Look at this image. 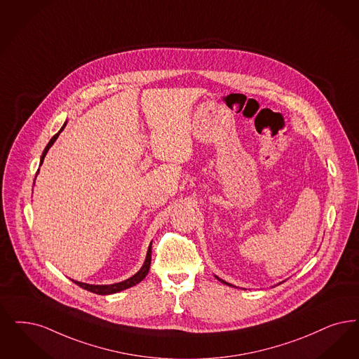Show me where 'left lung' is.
I'll return each instance as SVG.
<instances>
[{
    "mask_svg": "<svg viewBox=\"0 0 359 359\" xmlns=\"http://www.w3.org/2000/svg\"><path fill=\"white\" fill-rule=\"evenodd\" d=\"M217 279H219V278H217ZM219 280H220L222 283H226V282H224V280H222V279H219ZM226 285H229V283H226ZM229 286H231V285H229Z\"/></svg>",
    "mask_w": 359,
    "mask_h": 359,
    "instance_id": "left-lung-1",
    "label": "left lung"
}]
</instances>
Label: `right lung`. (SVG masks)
I'll use <instances>...</instances> for the list:
<instances>
[{
  "label": "right lung",
  "mask_w": 359,
  "mask_h": 359,
  "mask_svg": "<svg viewBox=\"0 0 359 359\" xmlns=\"http://www.w3.org/2000/svg\"><path fill=\"white\" fill-rule=\"evenodd\" d=\"M65 126H67V123L62 126V128L58 130L57 133H56V135H55V136L50 139V142L48 143V145L45 147L40 164H43V158H45V155H46L48 149L52 147V144L56 142V139H57L58 135H60V132L64 129ZM151 244H149V247H148V252H147V258H145V262H144L143 267L140 269V271H139V273H135L132 278H129V279H127V280H124V282H120V283H115V285H107V286H99V285H86V283H81V282H74V283H76L77 286L83 287V288H86V290H88V291H90V292H95V294H99V295H108V294H115V292L123 291V290L129 288V287L136 286L137 283H140V282L143 280L144 278L147 276L148 271H149V266H151V255H152V251H151Z\"/></svg>",
  "instance_id": "obj_1"
}]
</instances>
